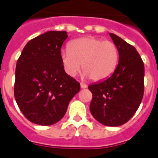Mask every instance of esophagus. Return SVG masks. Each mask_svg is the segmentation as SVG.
Returning a JSON list of instances; mask_svg holds the SVG:
<instances>
[{
    "instance_id": "1",
    "label": "esophagus",
    "mask_w": 158,
    "mask_h": 158,
    "mask_svg": "<svg viewBox=\"0 0 158 158\" xmlns=\"http://www.w3.org/2000/svg\"><path fill=\"white\" fill-rule=\"evenodd\" d=\"M80 87H81V89H86L87 87V84H84V83H80Z\"/></svg>"
}]
</instances>
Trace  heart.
<instances>
[{"instance_id": "b5f03b06", "label": "heart", "mask_w": 158, "mask_h": 158, "mask_svg": "<svg viewBox=\"0 0 158 158\" xmlns=\"http://www.w3.org/2000/svg\"><path fill=\"white\" fill-rule=\"evenodd\" d=\"M60 61L64 72L74 77L81 69L83 77L94 81L107 79L119 63V49L111 41L97 37H84L72 40L68 50L62 51Z\"/></svg>"}]
</instances>
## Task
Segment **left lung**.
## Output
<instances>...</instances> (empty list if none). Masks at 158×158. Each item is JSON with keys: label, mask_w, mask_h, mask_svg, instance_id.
Here are the masks:
<instances>
[{"label": "left lung", "mask_w": 158, "mask_h": 158, "mask_svg": "<svg viewBox=\"0 0 158 158\" xmlns=\"http://www.w3.org/2000/svg\"><path fill=\"white\" fill-rule=\"evenodd\" d=\"M119 49L116 69L104 81L89 85L93 94L90 111L106 126H119L131 119L144 92V64L135 47L110 33Z\"/></svg>", "instance_id": "8db88e82"}]
</instances>
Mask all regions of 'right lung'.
Wrapping results in <instances>:
<instances>
[{
  "label": "right lung",
  "mask_w": 158,
  "mask_h": 158,
  "mask_svg": "<svg viewBox=\"0 0 158 158\" xmlns=\"http://www.w3.org/2000/svg\"><path fill=\"white\" fill-rule=\"evenodd\" d=\"M67 37L64 31L41 34L26 44L17 60L15 98L23 115L37 125H52L61 120L80 89L60 61Z\"/></svg>",
  "instance_id": "obj_1"
}]
</instances>
